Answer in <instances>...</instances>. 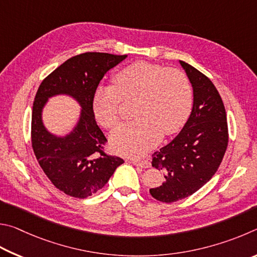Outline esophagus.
Segmentation results:
<instances>
[{
	"label": "esophagus",
	"instance_id": "esophagus-1",
	"mask_svg": "<svg viewBox=\"0 0 257 257\" xmlns=\"http://www.w3.org/2000/svg\"><path fill=\"white\" fill-rule=\"evenodd\" d=\"M132 164L136 165V166H139V167H141V168H149L150 165H151L150 161L148 159H146V160H133Z\"/></svg>",
	"mask_w": 257,
	"mask_h": 257
}]
</instances>
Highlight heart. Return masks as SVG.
<instances>
[{"mask_svg":"<svg viewBox=\"0 0 257 257\" xmlns=\"http://www.w3.org/2000/svg\"><path fill=\"white\" fill-rule=\"evenodd\" d=\"M111 85H99L92 110L99 124L112 128L120 120L123 101L136 100L137 120L119 126L110 137L119 154L141 157L159 142L161 134L178 132L192 110L193 91L184 72L149 62H136L117 71Z\"/></svg>","mask_w":257,"mask_h":257,"instance_id":"1","label":"heart"}]
</instances>
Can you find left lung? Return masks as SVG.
Returning a JSON list of instances; mask_svg holds the SVG:
<instances>
[{
  "mask_svg": "<svg viewBox=\"0 0 257 257\" xmlns=\"http://www.w3.org/2000/svg\"><path fill=\"white\" fill-rule=\"evenodd\" d=\"M190 79L194 101L186 124L167 146L152 155V166L165 173L152 197L173 203L194 194L217 172L228 146V123L222 99L208 76L179 61Z\"/></svg>",
  "mask_w": 257,
  "mask_h": 257,
  "instance_id": "8db88e82",
  "label": "left lung"
}]
</instances>
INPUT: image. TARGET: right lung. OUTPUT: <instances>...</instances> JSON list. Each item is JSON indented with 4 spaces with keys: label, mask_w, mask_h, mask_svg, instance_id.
<instances>
[{
    "label": "right lung",
    "mask_w": 257,
    "mask_h": 257,
    "mask_svg": "<svg viewBox=\"0 0 257 257\" xmlns=\"http://www.w3.org/2000/svg\"><path fill=\"white\" fill-rule=\"evenodd\" d=\"M127 55L88 52L69 58L40 83L31 115V146L43 172L66 195L85 199L106 185L124 160L103 151L107 139L92 110V97L108 70ZM70 94L83 107L75 131L64 138L48 134L41 120L47 99Z\"/></svg>",
    "instance_id": "1"
}]
</instances>
